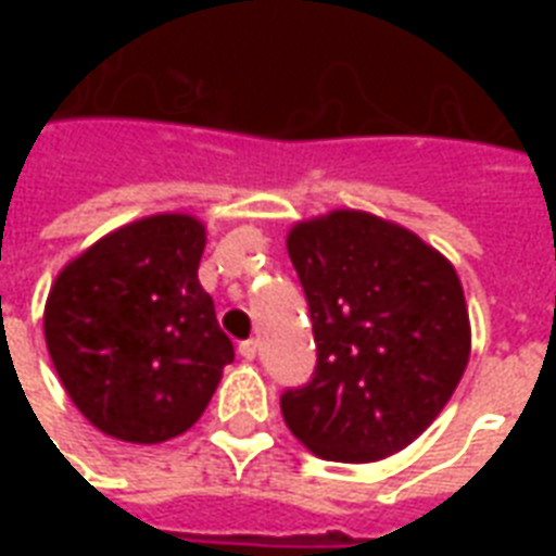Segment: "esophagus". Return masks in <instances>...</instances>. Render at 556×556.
<instances>
[{"label": "esophagus", "instance_id": "obj_1", "mask_svg": "<svg viewBox=\"0 0 556 556\" xmlns=\"http://www.w3.org/2000/svg\"><path fill=\"white\" fill-rule=\"evenodd\" d=\"M238 354H241L243 361H255V354H258V342L255 339H247L238 345Z\"/></svg>", "mask_w": 556, "mask_h": 556}]
</instances>
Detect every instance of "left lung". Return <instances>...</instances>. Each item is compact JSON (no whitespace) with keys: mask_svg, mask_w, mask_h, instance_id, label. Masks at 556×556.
<instances>
[{"mask_svg":"<svg viewBox=\"0 0 556 556\" xmlns=\"http://www.w3.org/2000/svg\"><path fill=\"white\" fill-rule=\"evenodd\" d=\"M309 303L315 372L279 399L291 434L330 462H378L429 429L465 375L470 321L455 267L366 211L289 231Z\"/></svg>","mask_w":556,"mask_h":556,"instance_id":"left-lung-1","label":"left lung"}]
</instances>
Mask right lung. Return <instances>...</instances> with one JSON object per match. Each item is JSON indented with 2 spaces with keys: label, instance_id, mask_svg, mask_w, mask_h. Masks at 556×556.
<instances>
[{
  "label": "right lung",
  "instance_id": "1",
  "mask_svg": "<svg viewBox=\"0 0 556 556\" xmlns=\"http://www.w3.org/2000/svg\"><path fill=\"white\" fill-rule=\"evenodd\" d=\"M205 226L187 214L127 223L55 277L43 337L67 396L94 429L160 443L202 417L235 361L199 286Z\"/></svg>",
  "mask_w": 556,
  "mask_h": 556
}]
</instances>
